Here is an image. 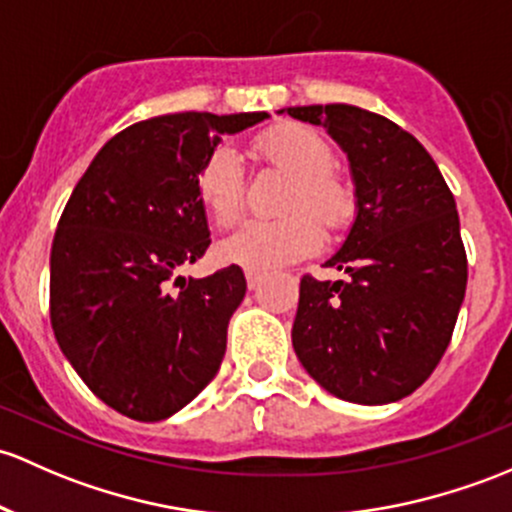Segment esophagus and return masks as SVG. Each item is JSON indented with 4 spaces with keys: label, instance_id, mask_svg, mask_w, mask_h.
<instances>
[{
    "label": "esophagus",
    "instance_id": "1",
    "mask_svg": "<svg viewBox=\"0 0 512 512\" xmlns=\"http://www.w3.org/2000/svg\"><path fill=\"white\" fill-rule=\"evenodd\" d=\"M245 277H247V287H250L252 292H255V289L262 284V279H265V274L257 272V270H245Z\"/></svg>",
    "mask_w": 512,
    "mask_h": 512
}]
</instances>
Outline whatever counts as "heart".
Instances as JSON below:
<instances>
[{
  "label": "heart",
  "mask_w": 512,
  "mask_h": 512,
  "mask_svg": "<svg viewBox=\"0 0 512 512\" xmlns=\"http://www.w3.org/2000/svg\"><path fill=\"white\" fill-rule=\"evenodd\" d=\"M260 159L294 176L287 211L279 220H245L220 240L218 255L228 265L245 270H274L314 255L324 242V230L306 210H314L328 230L343 228L355 213L353 186L331 171L333 149L314 127L287 122L262 132L252 144ZM201 206L218 225H228L242 211L245 179L238 154L218 147L208 154L196 176Z\"/></svg>",
  "instance_id": "b5f03b06"
}]
</instances>
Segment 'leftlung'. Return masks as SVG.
I'll use <instances>...</instances> for the list:
<instances>
[{
  "label": "left lung",
  "instance_id": "obj_1",
  "mask_svg": "<svg viewBox=\"0 0 512 512\" xmlns=\"http://www.w3.org/2000/svg\"><path fill=\"white\" fill-rule=\"evenodd\" d=\"M279 112L326 127L355 186V220L326 260L351 279H301L294 351L341 400H402L437 368L466 294L454 196L427 149L383 115L341 102Z\"/></svg>",
  "mask_w": 512,
  "mask_h": 512
}]
</instances>
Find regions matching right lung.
Masks as SVG:
<instances>
[{"label":"right lung","instance_id":"obj_1","mask_svg":"<svg viewBox=\"0 0 512 512\" xmlns=\"http://www.w3.org/2000/svg\"><path fill=\"white\" fill-rule=\"evenodd\" d=\"M267 117L137 122L105 142L63 208L51 247L53 333L83 383L125 417H171L218 373L247 282L238 265L179 277L211 245L196 176L220 134Z\"/></svg>","mask_w":512,"mask_h":512}]
</instances>
